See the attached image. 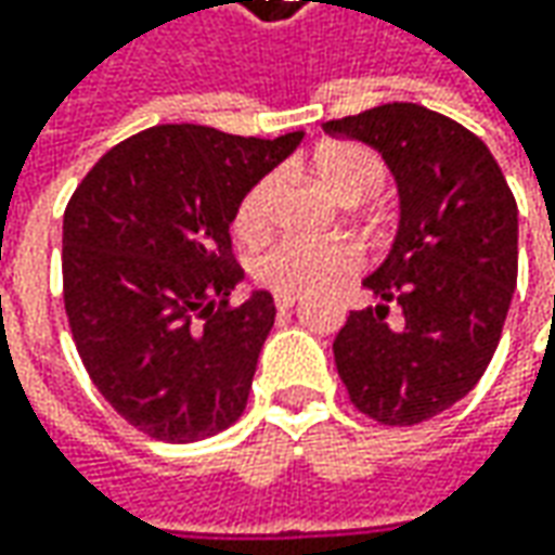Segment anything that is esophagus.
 Here are the masks:
<instances>
[{
    "label": "esophagus",
    "mask_w": 555,
    "mask_h": 555,
    "mask_svg": "<svg viewBox=\"0 0 555 555\" xmlns=\"http://www.w3.org/2000/svg\"><path fill=\"white\" fill-rule=\"evenodd\" d=\"M296 302H299V296H287V293H278V296H274V306L281 311H289Z\"/></svg>",
    "instance_id": "esophagus-1"
}]
</instances>
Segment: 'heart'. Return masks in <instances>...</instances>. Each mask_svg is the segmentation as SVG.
<instances>
[{
	"label": "heart",
	"instance_id": "b5f03b06",
	"mask_svg": "<svg viewBox=\"0 0 555 555\" xmlns=\"http://www.w3.org/2000/svg\"><path fill=\"white\" fill-rule=\"evenodd\" d=\"M314 169L336 197L349 203L373 197L386 184L383 160L371 147L354 144V141H333L327 147H321L314 154ZM278 188H281V179L268 172L246 191L234 216V228L241 234H259L271 222ZM358 266H361V249L349 241L284 237L253 259V278L274 293L309 296L352 274Z\"/></svg>",
	"mask_w": 555,
	"mask_h": 555
}]
</instances>
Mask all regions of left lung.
Masks as SVG:
<instances>
[{
  "label": "left lung",
  "mask_w": 555,
  "mask_h": 555,
  "mask_svg": "<svg viewBox=\"0 0 555 555\" xmlns=\"http://www.w3.org/2000/svg\"><path fill=\"white\" fill-rule=\"evenodd\" d=\"M324 129L379 151L398 188L389 256L361 281L379 302L349 314L336 371L361 414L414 426L457 404L494 358L519 271L516 197L485 141L429 107L395 101Z\"/></svg>",
  "instance_id": "obj_1"
}]
</instances>
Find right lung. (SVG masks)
<instances>
[{
  "label": "right lung",
  "mask_w": 555,
  "mask_h": 555,
  "mask_svg": "<svg viewBox=\"0 0 555 555\" xmlns=\"http://www.w3.org/2000/svg\"><path fill=\"white\" fill-rule=\"evenodd\" d=\"M299 141L154 126L111 147L67 203L74 343L98 392L144 436L197 441L244 414L278 309L268 289L228 306L244 281L231 222Z\"/></svg>",
  "instance_id": "right-lung-1"
}]
</instances>
